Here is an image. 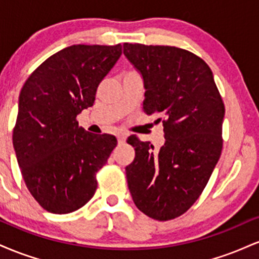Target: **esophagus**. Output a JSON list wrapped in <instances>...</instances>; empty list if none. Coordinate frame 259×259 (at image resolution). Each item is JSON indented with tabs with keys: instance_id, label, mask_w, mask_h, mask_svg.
Instances as JSON below:
<instances>
[{
	"instance_id": "1",
	"label": "esophagus",
	"mask_w": 259,
	"mask_h": 259,
	"mask_svg": "<svg viewBox=\"0 0 259 259\" xmlns=\"http://www.w3.org/2000/svg\"><path fill=\"white\" fill-rule=\"evenodd\" d=\"M117 139H118V142H119V144H123V142H125L126 136L124 135V134H118Z\"/></svg>"
}]
</instances>
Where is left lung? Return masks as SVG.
<instances>
[{"instance_id":"left-lung-1","label":"left lung","mask_w":259,"mask_h":259,"mask_svg":"<svg viewBox=\"0 0 259 259\" xmlns=\"http://www.w3.org/2000/svg\"><path fill=\"white\" fill-rule=\"evenodd\" d=\"M145 82L144 112L162 120L165 142L130 136L135 159L125 168L136 207L150 218L170 221L186 212L206 187L223 148L225 107L213 73L201 57L174 46L123 45Z\"/></svg>"}]
</instances>
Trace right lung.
I'll use <instances>...</instances> for the list:
<instances>
[{"mask_svg": "<svg viewBox=\"0 0 259 259\" xmlns=\"http://www.w3.org/2000/svg\"><path fill=\"white\" fill-rule=\"evenodd\" d=\"M120 55V44L65 47L38 65L20 91L13 146L26 187L47 212L72 213L95 195L96 174L117 139L86 132L76 115L94 105Z\"/></svg>", "mask_w": 259, "mask_h": 259, "instance_id": "1", "label": "right lung"}]
</instances>
